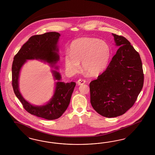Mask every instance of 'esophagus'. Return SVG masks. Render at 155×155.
Instances as JSON below:
<instances>
[{
    "label": "esophagus",
    "mask_w": 155,
    "mask_h": 155,
    "mask_svg": "<svg viewBox=\"0 0 155 155\" xmlns=\"http://www.w3.org/2000/svg\"><path fill=\"white\" fill-rule=\"evenodd\" d=\"M85 83V80H82V79H80V80H78V81H77V84H78V85H83V84H84Z\"/></svg>",
    "instance_id": "obj_1"
}]
</instances>
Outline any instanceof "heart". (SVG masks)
Instances as JSON below:
<instances>
[{
    "label": "heart",
    "instance_id": "b5f03b06",
    "mask_svg": "<svg viewBox=\"0 0 155 155\" xmlns=\"http://www.w3.org/2000/svg\"><path fill=\"white\" fill-rule=\"evenodd\" d=\"M70 54L64 56L66 68L71 74L82 70L89 76L100 74L107 67L111 51L107 43L93 37H81L71 44Z\"/></svg>",
    "mask_w": 155,
    "mask_h": 155
}]
</instances>
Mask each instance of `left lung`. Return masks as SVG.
I'll return each mask as SVG.
<instances>
[{"label": "left lung", "mask_w": 155, "mask_h": 155, "mask_svg": "<svg viewBox=\"0 0 155 155\" xmlns=\"http://www.w3.org/2000/svg\"><path fill=\"white\" fill-rule=\"evenodd\" d=\"M118 48L105 71L89 84L93 109L107 118L120 116L134 104L143 84L139 54L125 37L112 33Z\"/></svg>", "instance_id": "8db88e82"}]
</instances>
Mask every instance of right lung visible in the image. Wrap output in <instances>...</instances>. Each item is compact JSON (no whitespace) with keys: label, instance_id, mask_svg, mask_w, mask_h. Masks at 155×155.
Returning a JSON list of instances; mask_svg holds the SVG:
<instances>
[{"label":"right lung","instance_id":"obj_1","mask_svg":"<svg viewBox=\"0 0 155 155\" xmlns=\"http://www.w3.org/2000/svg\"><path fill=\"white\" fill-rule=\"evenodd\" d=\"M60 36V33L55 31L31 36L14 56L12 62V85L17 97L29 113L47 120H54L62 116L68 107L75 87L74 82H61L62 76L58 71L59 68L56 63L60 59L58 46ZM28 60H37L48 63L54 79L56 81L52 97L43 105H32L25 100L20 92V73Z\"/></svg>","mask_w":155,"mask_h":155}]
</instances>
